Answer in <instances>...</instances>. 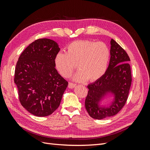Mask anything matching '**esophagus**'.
<instances>
[{
	"mask_svg": "<svg viewBox=\"0 0 150 150\" xmlns=\"http://www.w3.org/2000/svg\"><path fill=\"white\" fill-rule=\"evenodd\" d=\"M75 86H76L75 84L72 83V82H69V84H68V87H69V88L73 89V88H74L75 87Z\"/></svg>",
	"mask_w": 150,
	"mask_h": 150,
	"instance_id": "esophagus-1",
	"label": "esophagus"
}]
</instances>
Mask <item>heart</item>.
I'll list each match as a JSON object with an SVG mask.
<instances>
[{
	"label": "heart",
	"instance_id": "1",
	"mask_svg": "<svg viewBox=\"0 0 150 150\" xmlns=\"http://www.w3.org/2000/svg\"><path fill=\"white\" fill-rule=\"evenodd\" d=\"M110 52L103 42L90 40L75 41L68 46L66 53H59L55 58L57 69L62 77H69L76 68L79 69L73 76L78 82L90 81L100 79L106 72Z\"/></svg>",
	"mask_w": 150,
	"mask_h": 150
}]
</instances>
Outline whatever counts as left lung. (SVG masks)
Returning a JSON list of instances; mask_svg holds the SVG:
<instances>
[{
  "label": "left lung",
  "instance_id": "1",
  "mask_svg": "<svg viewBox=\"0 0 150 150\" xmlns=\"http://www.w3.org/2000/svg\"><path fill=\"white\" fill-rule=\"evenodd\" d=\"M110 44L111 57L106 72L88 86L85 107L90 116L95 119H103L119 113L128 99L132 84L129 56L113 39L111 40ZM111 96L113 99L109 104H101Z\"/></svg>",
  "mask_w": 150,
  "mask_h": 150
}]
</instances>
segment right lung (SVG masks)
I'll list each match as a JSON object with an SVG mask.
<instances>
[{
  "label": "right lung",
  "instance_id": "obj_1",
  "mask_svg": "<svg viewBox=\"0 0 150 150\" xmlns=\"http://www.w3.org/2000/svg\"><path fill=\"white\" fill-rule=\"evenodd\" d=\"M58 44L40 39L21 53L15 71L14 82L22 106L31 114L46 117L53 113L61 102L68 82L55 69Z\"/></svg>",
  "mask_w": 150,
  "mask_h": 150
}]
</instances>
